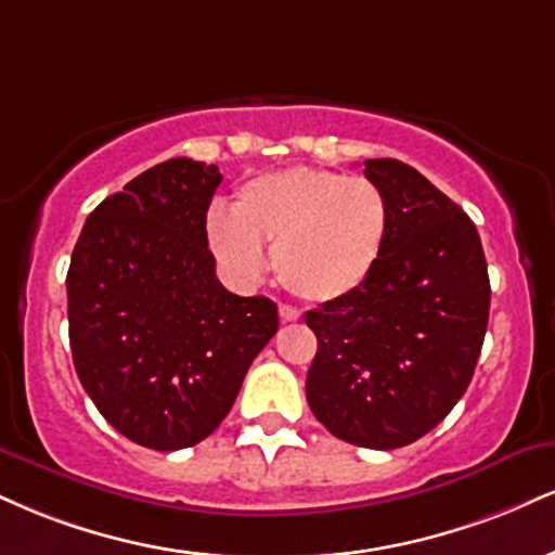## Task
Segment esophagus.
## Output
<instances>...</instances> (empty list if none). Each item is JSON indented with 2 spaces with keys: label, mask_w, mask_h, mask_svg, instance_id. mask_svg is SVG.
<instances>
[{
  "label": "esophagus",
  "mask_w": 555,
  "mask_h": 555,
  "mask_svg": "<svg viewBox=\"0 0 555 555\" xmlns=\"http://www.w3.org/2000/svg\"><path fill=\"white\" fill-rule=\"evenodd\" d=\"M279 318H282L284 323H295V320H299V312L289 305H279Z\"/></svg>",
  "instance_id": "obj_1"
}]
</instances>
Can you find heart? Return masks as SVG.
<instances>
[{
  "label": "heart",
  "instance_id": "1",
  "mask_svg": "<svg viewBox=\"0 0 555 555\" xmlns=\"http://www.w3.org/2000/svg\"><path fill=\"white\" fill-rule=\"evenodd\" d=\"M390 235V202L375 180L286 168L245 180L232 209L206 214V248L237 282H256L263 248L273 276L307 302H338L366 284Z\"/></svg>",
  "mask_w": 555,
  "mask_h": 555
}]
</instances>
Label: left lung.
<instances>
[{"label":"left lung","instance_id":"left-lung-1","mask_svg":"<svg viewBox=\"0 0 555 555\" xmlns=\"http://www.w3.org/2000/svg\"><path fill=\"white\" fill-rule=\"evenodd\" d=\"M390 202L383 258L353 295L305 312L318 336L307 403L344 442H416L468 390L489 325L491 284L476 224L400 159H366Z\"/></svg>","mask_w":555,"mask_h":555}]
</instances>
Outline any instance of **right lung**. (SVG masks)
Returning <instances> with one entry per match:
<instances>
[{
  "mask_svg": "<svg viewBox=\"0 0 555 555\" xmlns=\"http://www.w3.org/2000/svg\"><path fill=\"white\" fill-rule=\"evenodd\" d=\"M219 183L189 157L144 170L87 217L66 273L79 383L150 450L209 437L279 328L269 297L232 295L214 273L204 224Z\"/></svg>",
  "mask_w": 555,
  "mask_h": 555,
  "instance_id": "right-lung-1",
  "label": "right lung"
}]
</instances>
